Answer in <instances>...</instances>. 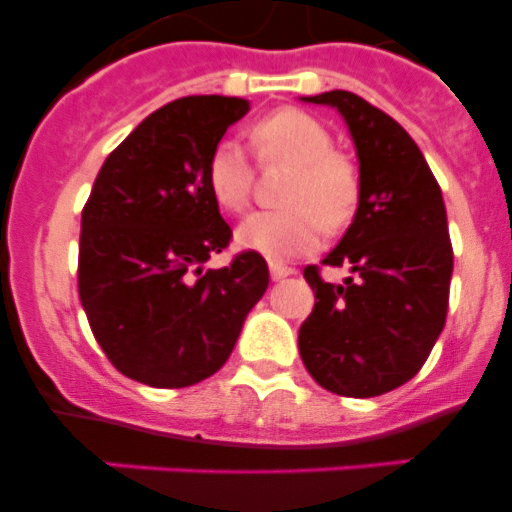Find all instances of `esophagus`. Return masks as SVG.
Wrapping results in <instances>:
<instances>
[{"label":"esophagus","instance_id":"obj_1","mask_svg":"<svg viewBox=\"0 0 512 512\" xmlns=\"http://www.w3.org/2000/svg\"><path fill=\"white\" fill-rule=\"evenodd\" d=\"M269 271H271V279H274V281L287 279L289 274H294V269H289V266L279 264V261H271V264H269Z\"/></svg>","mask_w":512,"mask_h":512}]
</instances>
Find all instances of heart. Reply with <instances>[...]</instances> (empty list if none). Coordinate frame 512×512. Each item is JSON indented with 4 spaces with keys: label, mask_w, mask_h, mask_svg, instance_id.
Listing matches in <instances>:
<instances>
[{
    "label": "heart",
    "mask_w": 512,
    "mask_h": 512,
    "mask_svg": "<svg viewBox=\"0 0 512 512\" xmlns=\"http://www.w3.org/2000/svg\"><path fill=\"white\" fill-rule=\"evenodd\" d=\"M251 147L261 164H289L281 190L284 210L256 213L238 228V243L269 259L312 251L322 231L348 225L360 203V172L348 154L332 149V134L302 109H279L251 126ZM205 180L225 213H243L251 203L253 167L231 142L213 149Z\"/></svg>",
    "instance_id": "1"
}]
</instances>
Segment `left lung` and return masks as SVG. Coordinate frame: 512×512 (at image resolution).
Wrapping results in <instances>:
<instances>
[{
    "label": "left lung",
    "instance_id": "8db88e82",
    "mask_svg": "<svg viewBox=\"0 0 512 512\" xmlns=\"http://www.w3.org/2000/svg\"><path fill=\"white\" fill-rule=\"evenodd\" d=\"M304 101L335 106L360 159V203L322 266H350L345 284L307 266L312 314L299 327L309 375L337 396L370 398L411 381L442 335L454 253L442 187L396 119L350 91Z\"/></svg>",
    "mask_w": 512,
    "mask_h": 512
}]
</instances>
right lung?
Segmentation results:
<instances>
[{
    "mask_svg": "<svg viewBox=\"0 0 512 512\" xmlns=\"http://www.w3.org/2000/svg\"><path fill=\"white\" fill-rule=\"evenodd\" d=\"M246 111L233 96L167 103L106 157L83 205L78 297L106 358L131 381L185 388L210 378L269 287L256 251L203 271L233 238L205 167Z\"/></svg>",
    "mask_w": 512,
    "mask_h": 512,
    "instance_id": "obj_1",
    "label": "right lung"
}]
</instances>
